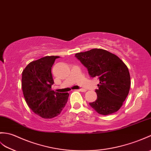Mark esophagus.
I'll return each mask as SVG.
<instances>
[{
    "label": "esophagus",
    "mask_w": 151,
    "mask_h": 151,
    "mask_svg": "<svg viewBox=\"0 0 151 151\" xmlns=\"http://www.w3.org/2000/svg\"><path fill=\"white\" fill-rule=\"evenodd\" d=\"M77 91H80V92H86V90H84V89H78V90H77Z\"/></svg>",
    "instance_id": "1"
}]
</instances>
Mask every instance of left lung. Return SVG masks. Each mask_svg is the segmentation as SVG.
Segmentation results:
<instances>
[{"instance_id":"left-lung-1","label":"left lung","mask_w":151,"mask_h":151,"mask_svg":"<svg viewBox=\"0 0 151 151\" xmlns=\"http://www.w3.org/2000/svg\"><path fill=\"white\" fill-rule=\"evenodd\" d=\"M87 68L91 77L99 79L97 99L89 105L98 113L108 115L116 113L123 105L131 86L128 68L114 54L102 49H92L75 54Z\"/></svg>"}]
</instances>
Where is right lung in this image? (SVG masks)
Masks as SVG:
<instances>
[{
    "label": "right lung",
    "instance_id": "right-lung-1",
    "mask_svg": "<svg viewBox=\"0 0 151 151\" xmlns=\"http://www.w3.org/2000/svg\"><path fill=\"white\" fill-rule=\"evenodd\" d=\"M58 56H47L30 62L23 70L22 88L28 107L45 119L57 116L68 101L69 93L55 92L51 68Z\"/></svg>",
    "mask_w": 151,
    "mask_h": 151
}]
</instances>
